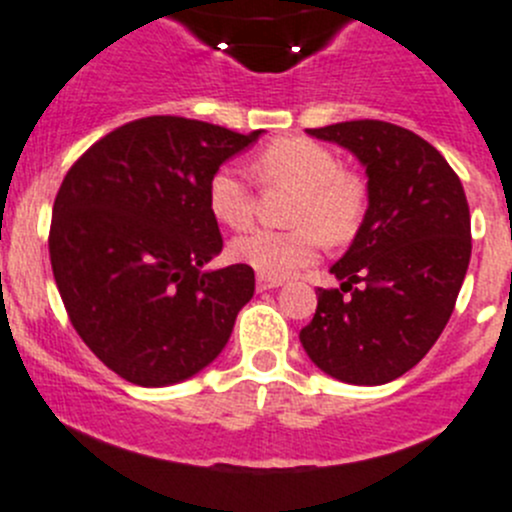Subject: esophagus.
<instances>
[{
  "instance_id": "1",
  "label": "esophagus",
  "mask_w": 512,
  "mask_h": 512,
  "mask_svg": "<svg viewBox=\"0 0 512 512\" xmlns=\"http://www.w3.org/2000/svg\"><path fill=\"white\" fill-rule=\"evenodd\" d=\"M283 285V280H272V278H265V275H257V290H272V288H280Z\"/></svg>"
}]
</instances>
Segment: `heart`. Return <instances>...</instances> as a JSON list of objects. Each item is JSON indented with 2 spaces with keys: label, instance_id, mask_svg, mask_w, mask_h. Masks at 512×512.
<instances>
[{
  "label": "heart",
  "instance_id": "obj_1",
  "mask_svg": "<svg viewBox=\"0 0 512 512\" xmlns=\"http://www.w3.org/2000/svg\"><path fill=\"white\" fill-rule=\"evenodd\" d=\"M262 184L298 189L288 232L252 229L232 242V257L272 280L303 270L318 257L323 237L346 242L353 237L366 209V186L353 171L341 169L336 151L310 138H278L252 159ZM209 214L229 229H245L255 214V194L245 176L222 166L209 176Z\"/></svg>",
  "mask_w": 512,
  "mask_h": 512
}]
</instances>
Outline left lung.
I'll list each match as a JSON object with an SVG mask.
<instances>
[{
    "label": "left lung",
    "mask_w": 512,
    "mask_h": 512,
    "mask_svg": "<svg viewBox=\"0 0 512 512\" xmlns=\"http://www.w3.org/2000/svg\"><path fill=\"white\" fill-rule=\"evenodd\" d=\"M348 148L369 176V209L318 288L300 343L328 376L379 386L417 366L450 321L470 265V207L460 176L432 143L386 121L308 128Z\"/></svg>",
    "instance_id": "1"
}]
</instances>
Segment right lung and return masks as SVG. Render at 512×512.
I'll return each instance as SVG.
<instances>
[{"label": "right lung", "mask_w": 512, "mask_h": 512, "mask_svg": "<svg viewBox=\"0 0 512 512\" xmlns=\"http://www.w3.org/2000/svg\"><path fill=\"white\" fill-rule=\"evenodd\" d=\"M260 133L138 118L93 143L62 179L52 275L78 336L121 379L179 384L227 346L255 272L204 270L222 252L207 184Z\"/></svg>", "instance_id": "obj_1"}]
</instances>
